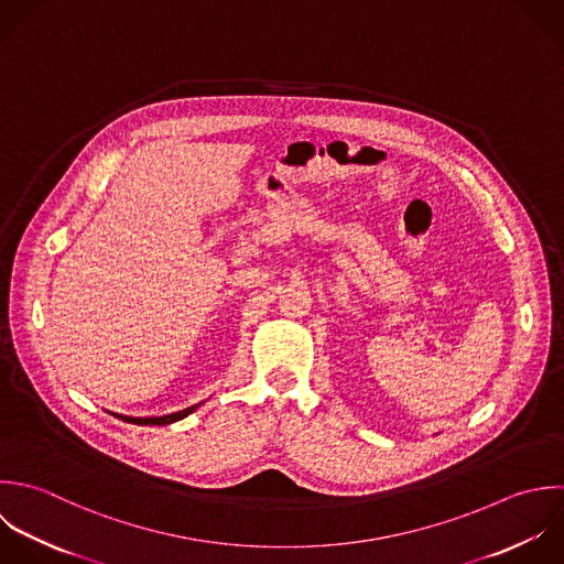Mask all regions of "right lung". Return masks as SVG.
Here are the masks:
<instances>
[{
  "mask_svg": "<svg viewBox=\"0 0 564 564\" xmlns=\"http://www.w3.org/2000/svg\"><path fill=\"white\" fill-rule=\"evenodd\" d=\"M197 406L202 404H193L184 411H177V413H171V415H162V417H129V415H118V413H111L113 417L122 420V422H129V424H138V426H166V424H173L177 420H184L186 415H191Z\"/></svg>",
  "mask_w": 564,
  "mask_h": 564,
  "instance_id": "obj_1",
  "label": "right lung"
}]
</instances>
